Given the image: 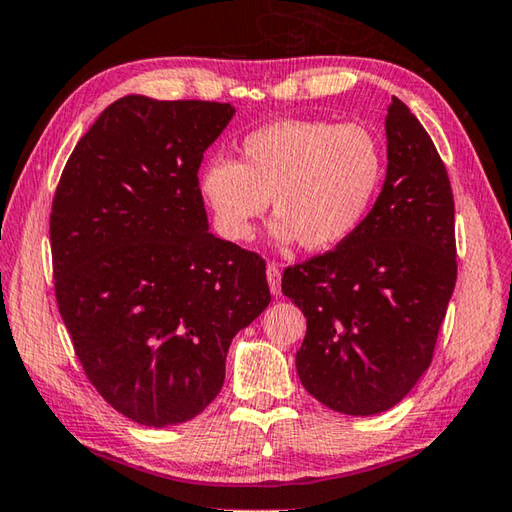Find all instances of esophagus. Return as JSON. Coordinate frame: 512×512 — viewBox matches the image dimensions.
Here are the masks:
<instances>
[{"instance_id": "obj_1", "label": "esophagus", "mask_w": 512, "mask_h": 512, "mask_svg": "<svg viewBox=\"0 0 512 512\" xmlns=\"http://www.w3.org/2000/svg\"><path fill=\"white\" fill-rule=\"evenodd\" d=\"M267 283H269V289H272L274 296L281 294V267L274 263L267 265Z\"/></svg>"}]
</instances>
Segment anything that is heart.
I'll use <instances>...</instances> for the list:
<instances>
[{
    "mask_svg": "<svg viewBox=\"0 0 512 512\" xmlns=\"http://www.w3.org/2000/svg\"><path fill=\"white\" fill-rule=\"evenodd\" d=\"M383 180V149L361 124L278 120L240 142V160L211 158L198 189L229 243L254 236L274 198L272 236L327 252L365 223Z\"/></svg>",
    "mask_w": 512,
    "mask_h": 512,
    "instance_id": "obj_1",
    "label": "heart"
}]
</instances>
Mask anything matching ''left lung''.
Wrapping results in <instances>:
<instances>
[{
  "label": "left lung",
  "instance_id": "left-lung-1",
  "mask_svg": "<svg viewBox=\"0 0 512 512\" xmlns=\"http://www.w3.org/2000/svg\"><path fill=\"white\" fill-rule=\"evenodd\" d=\"M385 138L388 171L365 223L283 274L307 318L298 379L354 417L394 408L428 370L457 281L455 200L435 142L399 98Z\"/></svg>",
  "mask_w": 512,
  "mask_h": 512
}]
</instances>
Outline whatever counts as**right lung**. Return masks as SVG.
<instances>
[{
    "label": "right lung",
    "instance_id": "1",
    "mask_svg": "<svg viewBox=\"0 0 512 512\" xmlns=\"http://www.w3.org/2000/svg\"><path fill=\"white\" fill-rule=\"evenodd\" d=\"M236 109L124 95L75 144L51 211L55 296L106 403L149 428L194 419L231 339L272 301L265 260L209 231L198 169Z\"/></svg>",
    "mask_w": 512,
    "mask_h": 512
}]
</instances>
